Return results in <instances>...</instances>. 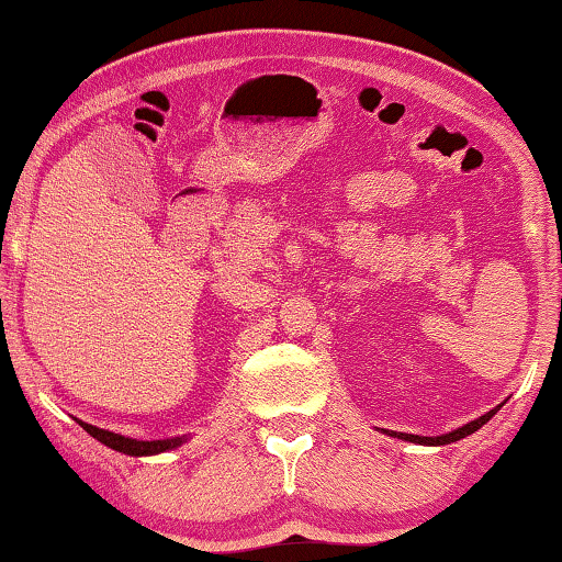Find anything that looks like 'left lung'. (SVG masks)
Listing matches in <instances>:
<instances>
[{
	"label": "left lung",
	"instance_id": "left-lung-1",
	"mask_svg": "<svg viewBox=\"0 0 562 562\" xmlns=\"http://www.w3.org/2000/svg\"><path fill=\"white\" fill-rule=\"evenodd\" d=\"M501 406H496V408H491L488 414H483V416H479V418H473L471 424H463L461 429H456V431H449V434H443V436H416V434H402V431H386V429H382L384 434H389V436H394V439H404V441H412V443H422V446H446V443H453V441H461V439H465V436H471L473 431H479L483 424L486 422H491L493 418V414L498 412Z\"/></svg>",
	"mask_w": 562,
	"mask_h": 562
}]
</instances>
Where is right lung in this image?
Listing matches in <instances>:
<instances>
[{
	"instance_id": "obj_1",
	"label": "right lung",
	"mask_w": 562,
	"mask_h": 562,
	"mask_svg": "<svg viewBox=\"0 0 562 562\" xmlns=\"http://www.w3.org/2000/svg\"><path fill=\"white\" fill-rule=\"evenodd\" d=\"M79 422V418H76ZM79 426L87 434H91L93 439L101 441L103 446H109L113 451L128 453V456H154V453H164L170 449H178L180 443L188 441V436H173V439H160V441H138V439H128V436L113 434L106 429H99V426H91L87 422H79Z\"/></svg>"
}]
</instances>
